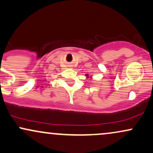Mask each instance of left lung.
Segmentation results:
<instances>
[{
	"label": "left lung",
	"instance_id": "left-lung-1",
	"mask_svg": "<svg viewBox=\"0 0 153 153\" xmlns=\"http://www.w3.org/2000/svg\"><path fill=\"white\" fill-rule=\"evenodd\" d=\"M85 76H86L87 78H88V77H89V75H88V74H86V75H85Z\"/></svg>",
	"mask_w": 153,
	"mask_h": 153
}]
</instances>
